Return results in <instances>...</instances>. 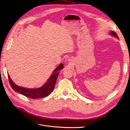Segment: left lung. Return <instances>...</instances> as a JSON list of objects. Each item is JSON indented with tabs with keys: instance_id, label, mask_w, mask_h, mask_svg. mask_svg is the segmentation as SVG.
<instances>
[{
	"instance_id": "1",
	"label": "left lung",
	"mask_w": 130,
	"mask_h": 130,
	"mask_svg": "<svg viewBox=\"0 0 130 130\" xmlns=\"http://www.w3.org/2000/svg\"><path fill=\"white\" fill-rule=\"evenodd\" d=\"M110 34H111V36H114L115 37L117 38V39H119V37H118V35L117 34V33H116V32H115L114 31H111V32H110Z\"/></svg>"
}]
</instances>
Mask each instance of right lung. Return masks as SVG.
Here are the masks:
<instances>
[{
    "label": "right lung",
    "instance_id": "obj_1",
    "mask_svg": "<svg viewBox=\"0 0 130 130\" xmlns=\"http://www.w3.org/2000/svg\"><path fill=\"white\" fill-rule=\"evenodd\" d=\"M63 64L59 65L53 71L52 74L46 83L42 86L41 87L37 89H29L20 87L15 85L10 78L9 75H8L9 82L11 88L16 92H19L23 96L31 99H37L43 97H45L53 91L57 77L59 75V71L63 68Z\"/></svg>",
    "mask_w": 130,
    "mask_h": 130
}]
</instances>
